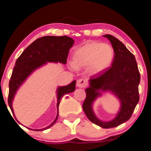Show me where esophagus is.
I'll list each match as a JSON object with an SVG mask.
<instances>
[{"label": "esophagus", "mask_w": 151, "mask_h": 151, "mask_svg": "<svg viewBox=\"0 0 151 151\" xmlns=\"http://www.w3.org/2000/svg\"><path fill=\"white\" fill-rule=\"evenodd\" d=\"M86 85H87V84H86V81L85 79H78L77 82H76V86H77V87L78 88H85Z\"/></svg>", "instance_id": "obj_1"}]
</instances>
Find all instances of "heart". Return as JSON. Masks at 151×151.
Wrapping results in <instances>:
<instances>
[{"label":"heart","instance_id":"b5f03b06","mask_svg":"<svg viewBox=\"0 0 151 151\" xmlns=\"http://www.w3.org/2000/svg\"><path fill=\"white\" fill-rule=\"evenodd\" d=\"M113 58L114 50L111 45L90 41L74 52L72 67L80 69L89 66L90 72L96 75L108 69Z\"/></svg>","mask_w":151,"mask_h":151}]
</instances>
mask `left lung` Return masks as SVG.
<instances>
[{"instance_id": "obj_1", "label": "left lung", "mask_w": 151, "mask_h": 151, "mask_svg": "<svg viewBox=\"0 0 151 151\" xmlns=\"http://www.w3.org/2000/svg\"><path fill=\"white\" fill-rule=\"evenodd\" d=\"M103 37L111 42L113 48V62L109 69L103 75L89 79V86L85 90L86 96L83 109L89 121L103 129H109L119 126L131 118L139 101L140 76L134 56L123 43L112 35H104ZM106 91L118 99L120 107L113 119L103 122L94 113L93 104Z\"/></svg>"}]
</instances>
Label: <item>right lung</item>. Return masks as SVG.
Masks as SVG:
<instances>
[{"label": "right lung", "instance_id": "obj_1", "mask_svg": "<svg viewBox=\"0 0 151 151\" xmlns=\"http://www.w3.org/2000/svg\"><path fill=\"white\" fill-rule=\"evenodd\" d=\"M74 43L75 40L67 36H46L35 40L17 58L9 82L8 98L9 106L15 119H17L12 108V102L20 86L35 70L47 65L48 63H59L65 65L69 49L73 47ZM75 85L76 81H73L68 85L58 86L57 87L56 91L57 99V114L52 123L41 129H32L27 127V129L32 131H41L54 125L58 119V106L60 99L65 94L75 91ZM17 121L22 124L17 119Z\"/></svg>", "mask_w": 151, "mask_h": 151}]
</instances>
